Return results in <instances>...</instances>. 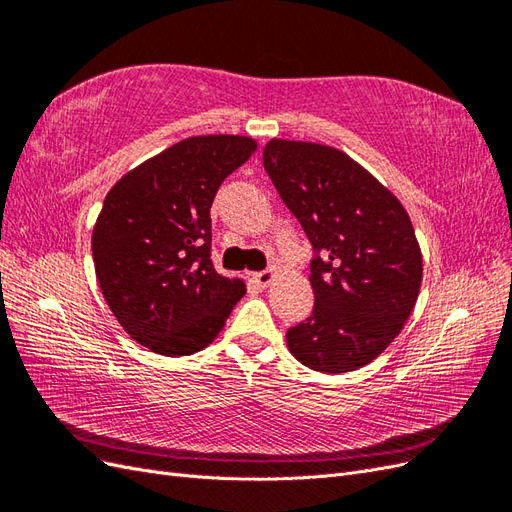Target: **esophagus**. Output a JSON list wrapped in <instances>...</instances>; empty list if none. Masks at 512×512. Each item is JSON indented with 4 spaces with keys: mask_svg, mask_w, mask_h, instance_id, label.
Segmentation results:
<instances>
[{
    "mask_svg": "<svg viewBox=\"0 0 512 512\" xmlns=\"http://www.w3.org/2000/svg\"><path fill=\"white\" fill-rule=\"evenodd\" d=\"M275 280V271L273 269H267V271H258V273H254V282L258 284V286H269L271 282Z\"/></svg>",
    "mask_w": 512,
    "mask_h": 512,
    "instance_id": "34e87169",
    "label": "esophagus"
}]
</instances>
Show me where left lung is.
<instances>
[{
	"mask_svg": "<svg viewBox=\"0 0 512 512\" xmlns=\"http://www.w3.org/2000/svg\"><path fill=\"white\" fill-rule=\"evenodd\" d=\"M262 164L314 250V309L288 329V348L322 374L359 369L399 335L421 288L408 213L339 149L275 138Z\"/></svg>",
	"mask_w": 512,
	"mask_h": 512,
	"instance_id": "1",
	"label": "left lung"
}]
</instances>
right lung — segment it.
Masks as SVG:
<instances>
[{
	"label": "right lung",
	"mask_w": 512,
	"mask_h": 512,
	"mask_svg": "<svg viewBox=\"0 0 512 512\" xmlns=\"http://www.w3.org/2000/svg\"><path fill=\"white\" fill-rule=\"evenodd\" d=\"M245 136H192L123 175L91 237L98 284L126 333L151 352L209 346L245 294L211 262V205L252 156Z\"/></svg>",
	"instance_id": "1"
}]
</instances>
